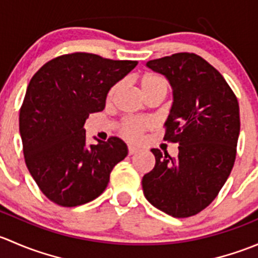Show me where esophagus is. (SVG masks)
Listing matches in <instances>:
<instances>
[{
  "mask_svg": "<svg viewBox=\"0 0 258 258\" xmlns=\"http://www.w3.org/2000/svg\"><path fill=\"white\" fill-rule=\"evenodd\" d=\"M136 152H139V148L135 147V146H128V155H135Z\"/></svg>",
  "mask_w": 258,
  "mask_h": 258,
  "instance_id": "esophagus-1",
  "label": "esophagus"
}]
</instances>
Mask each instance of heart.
Masks as SVG:
<instances>
[{"instance_id": "obj_1", "label": "heart", "mask_w": 258, "mask_h": 258, "mask_svg": "<svg viewBox=\"0 0 258 258\" xmlns=\"http://www.w3.org/2000/svg\"><path fill=\"white\" fill-rule=\"evenodd\" d=\"M119 87H121V82H117L110 88L107 95L108 100L113 98L117 91L119 90ZM141 88L144 91L145 96H147L148 93L160 90V88H166L167 90L168 86L167 82L162 77L153 74H146L141 79ZM151 127H152V121L150 118H134V117H128V118H124L119 123V132H121L122 136L126 137L130 141H137L142 132L151 128Z\"/></svg>"}]
</instances>
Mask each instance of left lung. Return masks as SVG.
I'll return each mask as SVG.
<instances>
[{"label": "left lung", "instance_id": "1", "mask_svg": "<svg viewBox=\"0 0 258 258\" xmlns=\"http://www.w3.org/2000/svg\"><path fill=\"white\" fill-rule=\"evenodd\" d=\"M173 90L166 141L178 144L171 157L152 148L156 163L142 178L145 197L172 217L195 216L217 197L236 160L240 107L222 75L201 56L179 52L147 62Z\"/></svg>", "mask_w": 258, "mask_h": 258}]
</instances>
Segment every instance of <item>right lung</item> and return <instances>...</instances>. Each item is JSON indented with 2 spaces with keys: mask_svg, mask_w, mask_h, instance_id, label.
Wrapping results in <instances>:
<instances>
[{
  "mask_svg": "<svg viewBox=\"0 0 258 258\" xmlns=\"http://www.w3.org/2000/svg\"><path fill=\"white\" fill-rule=\"evenodd\" d=\"M137 63L74 52L48 61L31 79L20 110L23 155L53 204L75 207L95 200L127 156L118 137L88 146L83 124L88 114L105 108L110 88Z\"/></svg>",
  "mask_w": 258,
  "mask_h": 258,
  "instance_id": "right-lung-1",
  "label": "right lung"
}]
</instances>
